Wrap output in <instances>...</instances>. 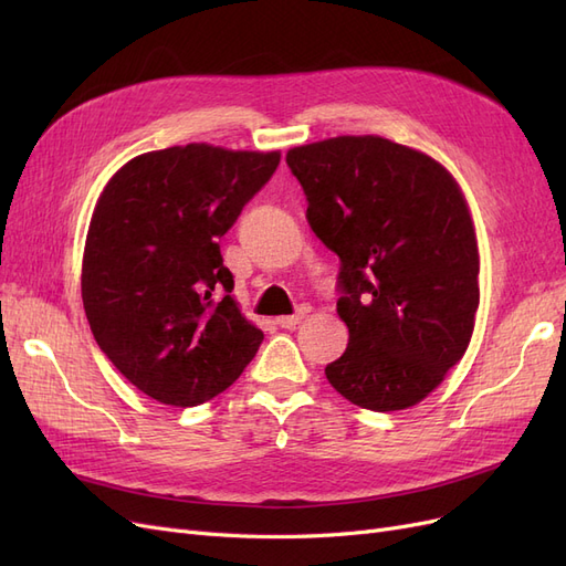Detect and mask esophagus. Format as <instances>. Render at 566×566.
<instances>
[{"label": "esophagus", "instance_id": "obj_1", "mask_svg": "<svg viewBox=\"0 0 566 566\" xmlns=\"http://www.w3.org/2000/svg\"><path fill=\"white\" fill-rule=\"evenodd\" d=\"M310 312H312V306H310V304H302L300 310H297V314H293V316H281L276 323L281 325V328H297L300 321H302L306 314H310Z\"/></svg>", "mask_w": 566, "mask_h": 566}]
</instances>
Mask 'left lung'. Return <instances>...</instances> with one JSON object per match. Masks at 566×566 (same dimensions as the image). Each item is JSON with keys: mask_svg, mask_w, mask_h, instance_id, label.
Instances as JSON below:
<instances>
[{"mask_svg": "<svg viewBox=\"0 0 566 566\" xmlns=\"http://www.w3.org/2000/svg\"><path fill=\"white\" fill-rule=\"evenodd\" d=\"M285 160L312 231L342 262L349 345L325 378L378 413L420 403L465 356L479 310L476 233L458 181L373 134L295 146Z\"/></svg>", "mask_w": 566, "mask_h": 566, "instance_id": "obj_1", "label": "left lung"}]
</instances>
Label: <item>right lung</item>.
<instances>
[{
  "instance_id": "obj_1",
  "label": "right lung",
  "mask_w": 566,
  "mask_h": 566,
  "mask_svg": "<svg viewBox=\"0 0 566 566\" xmlns=\"http://www.w3.org/2000/svg\"><path fill=\"white\" fill-rule=\"evenodd\" d=\"M279 163V150L186 144L132 158L101 191L82 256L84 314L101 352L150 399L210 401L260 349L264 333L229 295L219 238Z\"/></svg>"
}]
</instances>
